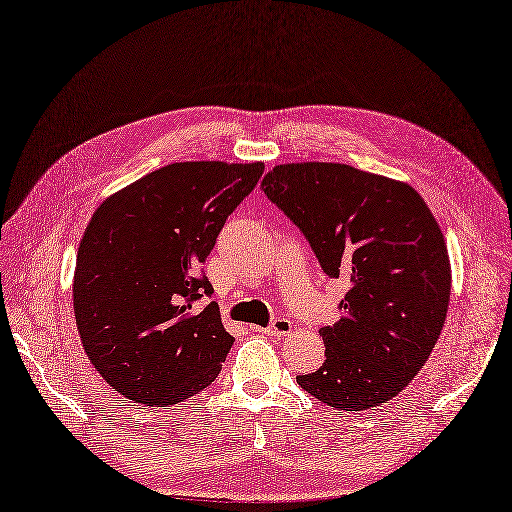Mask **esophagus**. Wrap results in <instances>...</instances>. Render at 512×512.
<instances>
[{
  "label": "esophagus",
  "instance_id": "esophagus-1",
  "mask_svg": "<svg viewBox=\"0 0 512 512\" xmlns=\"http://www.w3.org/2000/svg\"><path fill=\"white\" fill-rule=\"evenodd\" d=\"M291 329H293V323L289 319H276L268 327H263L261 332L268 334V336H274V338H283V336L291 334Z\"/></svg>",
  "mask_w": 512,
  "mask_h": 512
}]
</instances>
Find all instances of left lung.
<instances>
[{
  "label": "left lung",
  "mask_w": 512,
  "mask_h": 512,
  "mask_svg": "<svg viewBox=\"0 0 512 512\" xmlns=\"http://www.w3.org/2000/svg\"><path fill=\"white\" fill-rule=\"evenodd\" d=\"M261 191L300 229L329 278L349 289L321 327L325 361L300 374L312 398L366 410L395 398L434 351L447 319L451 266L423 197L344 163H285Z\"/></svg>",
  "instance_id": "1"
}]
</instances>
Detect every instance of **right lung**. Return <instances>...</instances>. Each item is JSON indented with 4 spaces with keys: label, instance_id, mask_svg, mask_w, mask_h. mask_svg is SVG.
<instances>
[{
    "label": "right lung",
    "instance_id": "obj_1",
    "mask_svg": "<svg viewBox=\"0 0 512 512\" xmlns=\"http://www.w3.org/2000/svg\"><path fill=\"white\" fill-rule=\"evenodd\" d=\"M263 163L185 161L146 174L95 210L78 246L74 315L104 381L146 406L185 402L219 376L225 332L204 274L225 219Z\"/></svg>",
    "mask_w": 512,
    "mask_h": 512
}]
</instances>
